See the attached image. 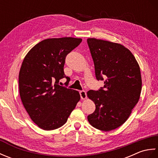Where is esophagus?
I'll use <instances>...</instances> for the list:
<instances>
[{
	"mask_svg": "<svg viewBox=\"0 0 158 158\" xmlns=\"http://www.w3.org/2000/svg\"><path fill=\"white\" fill-rule=\"evenodd\" d=\"M80 94V96H81V98L82 100H85L87 98V94H86V92L84 91V90H82V91H80L79 92Z\"/></svg>",
	"mask_w": 158,
	"mask_h": 158,
	"instance_id": "1",
	"label": "esophagus"
}]
</instances>
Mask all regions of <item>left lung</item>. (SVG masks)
<instances>
[{"instance_id":"8db88e82","label":"left lung","mask_w":158,"mask_h":158,"mask_svg":"<svg viewBox=\"0 0 158 158\" xmlns=\"http://www.w3.org/2000/svg\"><path fill=\"white\" fill-rule=\"evenodd\" d=\"M87 41L96 79L105 80L103 88L87 93L96 105L88 120L95 128L106 132L125 123L139 102L142 89L140 67L134 55L122 45L94 38Z\"/></svg>"}]
</instances>
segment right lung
Wrapping results in <instances>:
<instances>
[{
  "label": "right lung",
  "mask_w": 158,
  "mask_h": 158,
  "mask_svg": "<svg viewBox=\"0 0 158 158\" xmlns=\"http://www.w3.org/2000/svg\"><path fill=\"white\" fill-rule=\"evenodd\" d=\"M82 41L73 37L39 42L23 60L19 73V95L31 119L40 128L62 126L80 100L79 92L60 86L66 56Z\"/></svg>",
  "instance_id": "obj_1"
}]
</instances>
